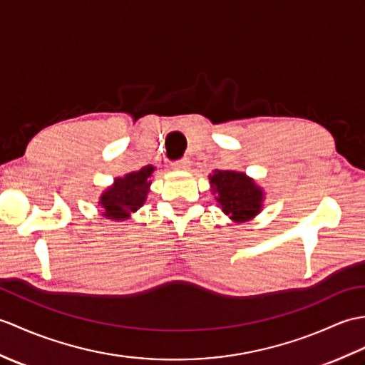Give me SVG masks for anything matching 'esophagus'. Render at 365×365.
Masks as SVG:
<instances>
[{"mask_svg": "<svg viewBox=\"0 0 365 365\" xmlns=\"http://www.w3.org/2000/svg\"><path fill=\"white\" fill-rule=\"evenodd\" d=\"M177 171H186V169H190V160L188 158H180V160H175L171 165Z\"/></svg>", "mask_w": 365, "mask_h": 365, "instance_id": "34e87169", "label": "esophagus"}]
</instances>
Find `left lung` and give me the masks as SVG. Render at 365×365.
<instances>
[{
  "label": "left lung",
  "instance_id": "left-lung-1",
  "mask_svg": "<svg viewBox=\"0 0 365 365\" xmlns=\"http://www.w3.org/2000/svg\"><path fill=\"white\" fill-rule=\"evenodd\" d=\"M210 183L219 194L217 203L235 222H245L259 213L262 191L245 174L216 169Z\"/></svg>",
  "mask_w": 365,
  "mask_h": 365
}]
</instances>
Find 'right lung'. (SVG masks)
<instances>
[{
	"label": "right lung",
	"mask_w": 365,
	"mask_h": 365,
	"mask_svg": "<svg viewBox=\"0 0 365 365\" xmlns=\"http://www.w3.org/2000/svg\"><path fill=\"white\" fill-rule=\"evenodd\" d=\"M152 173H154V168L144 166L140 171L116 179L115 185L103 194L99 202L106 210L104 216L113 221H123L133 211H137L146 200L150 185L148 179Z\"/></svg>",
	"instance_id": "add662e5"
}]
</instances>
